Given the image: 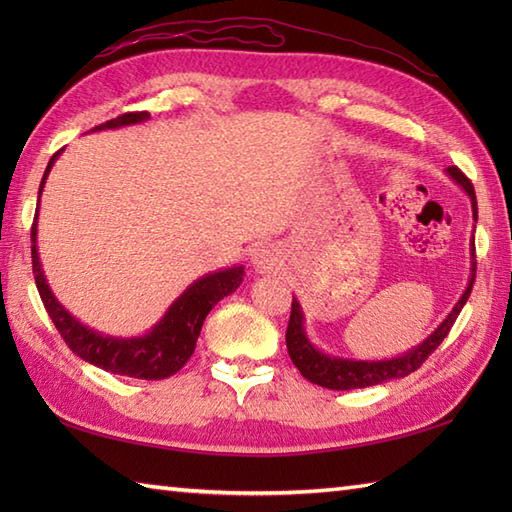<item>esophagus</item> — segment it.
<instances>
[{"instance_id": "esophagus-1", "label": "esophagus", "mask_w": 512, "mask_h": 512, "mask_svg": "<svg viewBox=\"0 0 512 512\" xmlns=\"http://www.w3.org/2000/svg\"><path fill=\"white\" fill-rule=\"evenodd\" d=\"M253 262L259 266V268H273L277 262H279V253L275 246H262L255 250L253 255Z\"/></svg>"}]
</instances>
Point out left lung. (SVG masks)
Returning <instances> with one entry per match:
<instances>
[{
	"label": "left lung",
	"mask_w": 512,
	"mask_h": 512,
	"mask_svg": "<svg viewBox=\"0 0 512 512\" xmlns=\"http://www.w3.org/2000/svg\"><path fill=\"white\" fill-rule=\"evenodd\" d=\"M447 173L466 193H469L473 215L477 217V200H475V189L471 180L466 178L458 167H449ZM471 259L473 262H471L469 286H466L464 295L449 312V317L440 323V328L436 332H431L418 347H413V350L405 352L402 356L387 358V361H354V358H341V356H330V354L319 352L317 347L308 341L306 330H303V310L299 306L297 297H292V310H290V321L286 330V345H288V354L292 358V363L297 365L301 376L308 378L310 383L336 389V391L372 387V385L387 383V380H394V378H405L411 372H416V369L431 356V352H436V347L444 341V336H447L449 330L453 328V323L462 312L466 299L471 297L473 281H475V264H477L475 237L471 242Z\"/></svg>",
	"instance_id": "1"
}]
</instances>
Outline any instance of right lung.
Segmentation results:
<instances>
[{
    "instance_id": "right-lung-1",
    "label": "right lung",
    "mask_w": 512,
    "mask_h": 512,
    "mask_svg": "<svg viewBox=\"0 0 512 512\" xmlns=\"http://www.w3.org/2000/svg\"><path fill=\"white\" fill-rule=\"evenodd\" d=\"M147 118H149V112H127L103 125H96L94 132L136 125V123L147 121ZM61 151H57V154L50 158L46 171H43V178L39 184V198L54 160H57ZM37 215L39 211H35V222H32V228H30V239H32V275H35L39 297L50 314L54 328L59 330L61 339L68 343L70 350L76 356H81L83 361L105 369V372L129 376V378H143V380H160V378L173 376L191 358L206 314L213 310L217 301L224 299L226 295H231V292H235L239 284L244 281V266L226 268V270H220V273L204 275L198 281H193V284L171 303L169 310L165 312V317L151 328V332L143 336H134V339L105 336L101 332L90 330L88 325H83L79 319H74L72 314L57 301V297L52 295L46 275H43L39 253H37Z\"/></svg>"
}]
</instances>
